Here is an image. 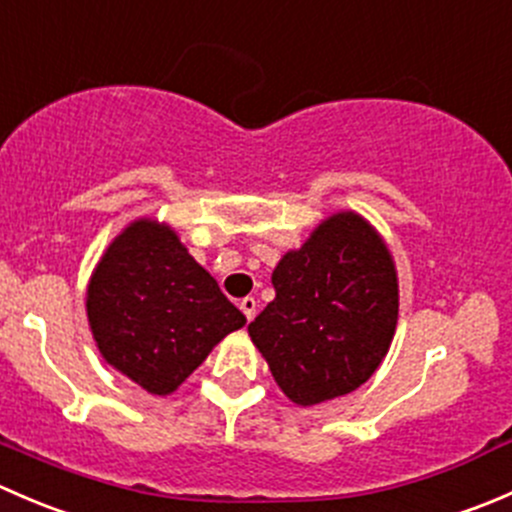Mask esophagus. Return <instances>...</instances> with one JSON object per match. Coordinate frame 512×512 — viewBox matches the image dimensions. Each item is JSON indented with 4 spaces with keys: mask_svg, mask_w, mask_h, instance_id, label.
I'll use <instances>...</instances> for the list:
<instances>
[{
    "mask_svg": "<svg viewBox=\"0 0 512 512\" xmlns=\"http://www.w3.org/2000/svg\"><path fill=\"white\" fill-rule=\"evenodd\" d=\"M240 309H242V314L247 317V322H252V319H255V312H257V299L255 297H245L240 302Z\"/></svg>",
    "mask_w": 512,
    "mask_h": 512,
    "instance_id": "esophagus-1",
    "label": "esophagus"
}]
</instances>
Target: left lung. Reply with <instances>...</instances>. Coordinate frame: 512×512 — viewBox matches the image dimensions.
I'll return each instance as SVG.
<instances>
[{"mask_svg": "<svg viewBox=\"0 0 512 512\" xmlns=\"http://www.w3.org/2000/svg\"><path fill=\"white\" fill-rule=\"evenodd\" d=\"M275 299L250 322L252 342L297 406L359 389L384 361L399 319L394 257L361 215L314 227L272 272Z\"/></svg>", "mask_w": 512, "mask_h": 512, "instance_id": "obj_1", "label": "left lung"}]
</instances>
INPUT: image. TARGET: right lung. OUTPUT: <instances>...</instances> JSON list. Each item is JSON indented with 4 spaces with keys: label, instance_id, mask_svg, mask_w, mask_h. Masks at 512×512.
<instances>
[{
    "label": "right lung",
    "instance_id": "right-lung-1",
    "mask_svg": "<svg viewBox=\"0 0 512 512\" xmlns=\"http://www.w3.org/2000/svg\"><path fill=\"white\" fill-rule=\"evenodd\" d=\"M86 314L103 359L156 396L173 394L247 322L173 227L151 218L106 247L86 289Z\"/></svg>",
    "mask_w": 512,
    "mask_h": 512
}]
</instances>
